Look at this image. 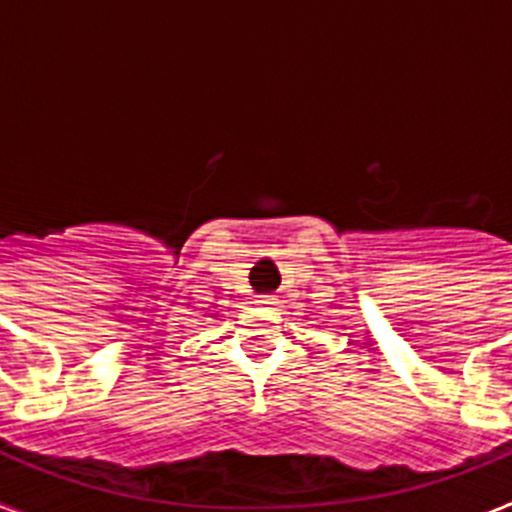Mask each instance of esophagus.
Returning <instances> with one entry per match:
<instances>
[{
	"label": "esophagus",
	"instance_id": "esophagus-1",
	"mask_svg": "<svg viewBox=\"0 0 512 512\" xmlns=\"http://www.w3.org/2000/svg\"><path fill=\"white\" fill-rule=\"evenodd\" d=\"M256 302H259L261 307H271L274 302H277V297H274V295H259V300H256Z\"/></svg>",
	"mask_w": 512,
	"mask_h": 512
}]
</instances>
